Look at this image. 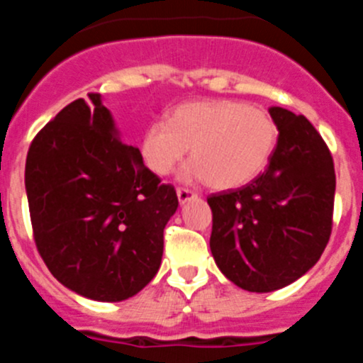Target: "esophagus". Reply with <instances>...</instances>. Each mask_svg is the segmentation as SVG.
I'll return each mask as SVG.
<instances>
[{"instance_id": "34e87169", "label": "esophagus", "mask_w": 363, "mask_h": 363, "mask_svg": "<svg viewBox=\"0 0 363 363\" xmlns=\"http://www.w3.org/2000/svg\"><path fill=\"white\" fill-rule=\"evenodd\" d=\"M176 194H178V201L182 205L187 203V201L194 200V198H198V194L194 191H191V189H176Z\"/></svg>"}]
</instances>
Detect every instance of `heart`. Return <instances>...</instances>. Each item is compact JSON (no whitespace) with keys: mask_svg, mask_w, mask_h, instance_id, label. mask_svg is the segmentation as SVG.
Instances as JSON below:
<instances>
[{"mask_svg":"<svg viewBox=\"0 0 363 363\" xmlns=\"http://www.w3.org/2000/svg\"><path fill=\"white\" fill-rule=\"evenodd\" d=\"M278 129L264 108L236 99H203L178 105L169 121L145 129L140 152L154 174L167 176L185 158L184 179H207L214 189L249 184L271 160Z\"/></svg>","mask_w":363,"mask_h":363,"instance_id":"b5f03b06","label":"heart"}]
</instances>
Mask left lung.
Listing matches in <instances>:
<instances>
[{
    "mask_svg": "<svg viewBox=\"0 0 363 363\" xmlns=\"http://www.w3.org/2000/svg\"><path fill=\"white\" fill-rule=\"evenodd\" d=\"M278 142L251 184L207 198L211 252L234 285L271 293L303 277L322 256L333 229L335 163L306 116L271 107Z\"/></svg>",
    "mask_w": 363,
    "mask_h": 363,
    "instance_id": "1",
    "label": "left lung"
}]
</instances>
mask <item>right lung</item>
I'll use <instances>...</instances> for the list:
<instances>
[{
    "label": "right lung",
    "instance_id": "right-lung-1",
    "mask_svg": "<svg viewBox=\"0 0 363 363\" xmlns=\"http://www.w3.org/2000/svg\"><path fill=\"white\" fill-rule=\"evenodd\" d=\"M120 140L101 96L76 99L32 140L25 189L36 247L67 289L96 301L134 296L156 277L172 185Z\"/></svg>",
    "mask_w": 363,
    "mask_h": 363
}]
</instances>
